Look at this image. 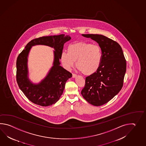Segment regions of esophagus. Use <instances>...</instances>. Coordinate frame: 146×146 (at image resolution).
<instances>
[{
    "label": "esophagus",
    "instance_id": "esophagus-1",
    "mask_svg": "<svg viewBox=\"0 0 146 146\" xmlns=\"http://www.w3.org/2000/svg\"><path fill=\"white\" fill-rule=\"evenodd\" d=\"M77 74H72V78H75L77 77Z\"/></svg>",
    "mask_w": 146,
    "mask_h": 146
}]
</instances>
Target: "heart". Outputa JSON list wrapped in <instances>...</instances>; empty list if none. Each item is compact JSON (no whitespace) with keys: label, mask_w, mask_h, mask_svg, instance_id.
I'll use <instances>...</instances> for the list:
<instances>
[{"label":"heart","mask_w":146,"mask_h":146,"mask_svg":"<svg viewBox=\"0 0 146 146\" xmlns=\"http://www.w3.org/2000/svg\"><path fill=\"white\" fill-rule=\"evenodd\" d=\"M62 64L68 69L74 65L82 74L89 76L97 72L102 59V50L99 45L80 42L70 45L67 53L61 55Z\"/></svg>","instance_id":"1"}]
</instances>
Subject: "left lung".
Returning <instances> with one entry per match:
<instances>
[{
    "instance_id": "1",
    "label": "left lung",
    "mask_w": 146,
    "mask_h": 146,
    "mask_svg": "<svg viewBox=\"0 0 146 146\" xmlns=\"http://www.w3.org/2000/svg\"><path fill=\"white\" fill-rule=\"evenodd\" d=\"M99 44L102 50L101 64L96 72L86 78L81 94L93 106H102L121 90L126 62L121 46L115 40L100 34H82Z\"/></svg>"
}]
</instances>
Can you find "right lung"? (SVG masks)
<instances>
[{
	"instance_id": "obj_1",
	"label": "right lung",
	"mask_w": 146,
	"mask_h": 146,
	"mask_svg": "<svg viewBox=\"0 0 146 146\" xmlns=\"http://www.w3.org/2000/svg\"><path fill=\"white\" fill-rule=\"evenodd\" d=\"M71 39L69 35L60 34L43 36L29 42L25 49L17 57L16 79L20 89L32 102L42 106H50L58 101L64 90L65 84L72 74L59 65L64 44ZM45 44L54 48V66L46 78L40 84L33 85L28 79L27 57L31 46L35 44Z\"/></svg>"
}]
</instances>
